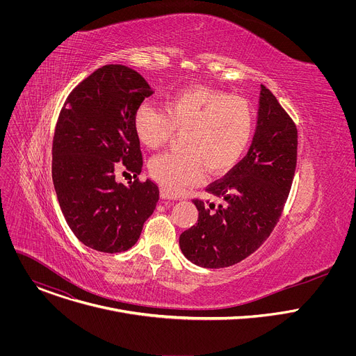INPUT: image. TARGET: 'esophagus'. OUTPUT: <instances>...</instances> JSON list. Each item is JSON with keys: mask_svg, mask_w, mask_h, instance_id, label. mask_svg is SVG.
<instances>
[{"mask_svg": "<svg viewBox=\"0 0 356 356\" xmlns=\"http://www.w3.org/2000/svg\"><path fill=\"white\" fill-rule=\"evenodd\" d=\"M161 197H162L163 200H175V198H176V197H173V195H172L166 188H163V187L161 188Z\"/></svg>", "mask_w": 356, "mask_h": 356, "instance_id": "obj_1", "label": "esophagus"}]
</instances>
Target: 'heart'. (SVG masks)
Instances as JSON below:
<instances>
[{"instance_id": "1", "label": "heart", "mask_w": 356, "mask_h": 356, "mask_svg": "<svg viewBox=\"0 0 356 356\" xmlns=\"http://www.w3.org/2000/svg\"><path fill=\"white\" fill-rule=\"evenodd\" d=\"M134 129L147 149H159L175 132L181 152L149 162L150 177L170 194L195 184L206 170L213 176L229 172L243 156L253 132V114L241 97L194 86L168 95L163 110L143 103L134 115Z\"/></svg>"}]
</instances>
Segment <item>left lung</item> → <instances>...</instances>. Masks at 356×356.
Wrapping results in <instances>:
<instances>
[{
	"mask_svg": "<svg viewBox=\"0 0 356 356\" xmlns=\"http://www.w3.org/2000/svg\"><path fill=\"white\" fill-rule=\"evenodd\" d=\"M297 163V128L261 84L257 131L246 156L206 190L218 202L193 200L197 224L180 235L197 266H232L255 252L282 216Z\"/></svg>",
	"mask_w": 356,
	"mask_h": 356,
	"instance_id": "1",
	"label": "left lung"
}]
</instances>
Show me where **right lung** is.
Here are the masks:
<instances>
[{
	"label": "right lung",
	"mask_w": 356,
	"mask_h": 356,
	"mask_svg": "<svg viewBox=\"0 0 356 356\" xmlns=\"http://www.w3.org/2000/svg\"><path fill=\"white\" fill-rule=\"evenodd\" d=\"M154 90L135 70L107 65L83 80L60 111L52 179L67 225L86 246L106 253L132 248L156 209L158 186L139 181L142 154L134 115ZM118 170L134 173L129 186ZM125 173V172H124Z\"/></svg>",
	"instance_id": "1"
}]
</instances>
